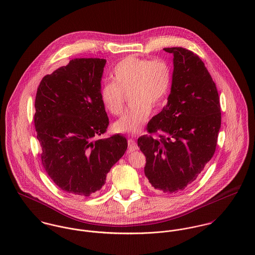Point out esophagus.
I'll return each mask as SVG.
<instances>
[{
  "mask_svg": "<svg viewBox=\"0 0 255 255\" xmlns=\"http://www.w3.org/2000/svg\"><path fill=\"white\" fill-rule=\"evenodd\" d=\"M138 147H137V144H136V142L133 140V139H131V138H129L128 140V152H133V151H135L136 149H137Z\"/></svg>",
  "mask_w": 255,
  "mask_h": 255,
  "instance_id": "esophagus-1",
  "label": "esophagus"
}]
</instances>
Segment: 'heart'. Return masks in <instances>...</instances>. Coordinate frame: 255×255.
<instances>
[{
  "instance_id": "obj_1",
  "label": "heart",
  "mask_w": 255,
  "mask_h": 255,
  "mask_svg": "<svg viewBox=\"0 0 255 255\" xmlns=\"http://www.w3.org/2000/svg\"><path fill=\"white\" fill-rule=\"evenodd\" d=\"M112 82L100 88L103 107L113 116L124 110V93L130 91L131 103L123 117L114 124L117 132L137 133L145 125L152 107L162 104L167 96L172 72L168 63L162 59L150 61L137 56H128L119 62L111 73Z\"/></svg>"
}]
</instances>
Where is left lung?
I'll return each instance as SVG.
<instances>
[{
    "instance_id": "8db88e82",
    "label": "left lung",
    "mask_w": 255,
    "mask_h": 255,
    "mask_svg": "<svg viewBox=\"0 0 255 255\" xmlns=\"http://www.w3.org/2000/svg\"><path fill=\"white\" fill-rule=\"evenodd\" d=\"M164 51L174 55L171 93L137 144L145 155L144 174L151 185L173 193L194 182L213 157L221 107L216 84L197 55L182 47Z\"/></svg>"
}]
</instances>
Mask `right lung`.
Returning a JSON list of instances; mask_svg holds the SVG:
<instances>
[{
	"mask_svg": "<svg viewBox=\"0 0 255 255\" xmlns=\"http://www.w3.org/2000/svg\"><path fill=\"white\" fill-rule=\"evenodd\" d=\"M106 60L74 59L41 80L34 125L42 164L67 193L89 196L105 184L111 168L128 148L125 136L96 140L109 126L100 100Z\"/></svg>",
	"mask_w": 255,
	"mask_h": 255,
	"instance_id": "right-lung-1",
	"label": "right lung"
}]
</instances>
